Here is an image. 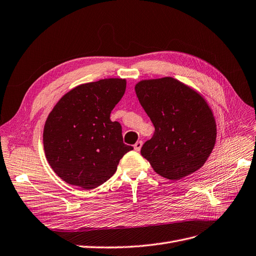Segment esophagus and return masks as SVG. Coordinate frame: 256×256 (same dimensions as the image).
<instances>
[{"instance_id":"esophagus-1","label":"esophagus","mask_w":256,"mask_h":256,"mask_svg":"<svg viewBox=\"0 0 256 256\" xmlns=\"http://www.w3.org/2000/svg\"><path fill=\"white\" fill-rule=\"evenodd\" d=\"M142 145H143V142H142V141H138V142L134 145V148L136 152H138V150H141Z\"/></svg>"}]
</instances>
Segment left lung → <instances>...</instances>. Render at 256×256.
I'll list each match as a JSON object with an SVG mask.
<instances>
[{
    "mask_svg": "<svg viewBox=\"0 0 256 256\" xmlns=\"http://www.w3.org/2000/svg\"><path fill=\"white\" fill-rule=\"evenodd\" d=\"M134 90L154 127L141 148L154 171L178 180L202 168L216 138L214 114L203 96L171 76L142 80Z\"/></svg>",
    "mask_w": 256,
    "mask_h": 256,
    "instance_id": "8db88e82",
    "label": "left lung"
}]
</instances>
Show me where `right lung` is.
<instances>
[{
	"instance_id": "1",
	"label": "right lung",
	"mask_w": 256,
	"mask_h": 256,
	"mask_svg": "<svg viewBox=\"0 0 256 256\" xmlns=\"http://www.w3.org/2000/svg\"><path fill=\"white\" fill-rule=\"evenodd\" d=\"M125 90V79H102L78 85L54 106L44 124V150L53 171L67 184L97 188L134 150L124 144L120 124L110 120Z\"/></svg>"
}]
</instances>
